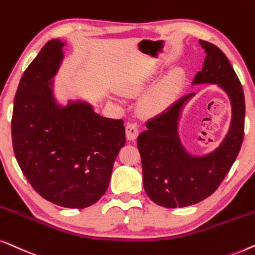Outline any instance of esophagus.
I'll use <instances>...</instances> for the list:
<instances>
[{
  "label": "esophagus",
  "instance_id": "obj_1",
  "mask_svg": "<svg viewBox=\"0 0 255 255\" xmlns=\"http://www.w3.org/2000/svg\"><path fill=\"white\" fill-rule=\"evenodd\" d=\"M138 135V127L135 123H128L126 125V136L128 139L134 141Z\"/></svg>",
  "mask_w": 255,
  "mask_h": 255
}]
</instances>
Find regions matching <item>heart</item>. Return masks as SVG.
<instances>
[{
	"label": "heart",
	"instance_id": "1",
	"mask_svg": "<svg viewBox=\"0 0 255 255\" xmlns=\"http://www.w3.org/2000/svg\"><path fill=\"white\" fill-rule=\"evenodd\" d=\"M150 76H151V74L150 73H143V74L136 75V76H134L128 81L127 88L130 91L137 90V89L141 87L145 81H148V78ZM180 78H181L180 74L178 73L171 74L167 78H165V81L162 82V84H160L159 87L153 91L152 95L149 97L148 102H146L150 109H157V107L163 106L165 103L168 102V99L171 98L172 93H173L175 87H177L179 81H180Z\"/></svg>",
	"mask_w": 255,
	"mask_h": 255
}]
</instances>
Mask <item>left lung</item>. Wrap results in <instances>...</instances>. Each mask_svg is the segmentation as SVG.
<instances>
[{"instance_id":"left-lung-1","label":"left lung","mask_w":255,"mask_h":255,"mask_svg":"<svg viewBox=\"0 0 255 255\" xmlns=\"http://www.w3.org/2000/svg\"><path fill=\"white\" fill-rule=\"evenodd\" d=\"M206 52L202 70L194 84L214 83L224 89L232 104V124L220 148L203 157L189 156L177 134L178 118L189 93L158 116L146 121L137 137L143 186L150 199L165 208L192 206L207 199L220 187L238 156L245 128V97L230 61L217 46L199 40Z\"/></svg>"}]
</instances>
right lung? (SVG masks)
Here are the masks:
<instances>
[{
  "label": "right lung",
  "mask_w": 255,
  "mask_h": 255,
  "mask_svg": "<svg viewBox=\"0 0 255 255\" xmlns=\"http://www.w3.org/2000/svg\"><path fill=\"white\" fill-rule=\"evenodd\" d=\"M63 44L48 41L24 71L13 103L12 146L21 172L39 195L83 209L109 187L114 160L126 144L123 120L107 119L89 104L55 105L48 82Z\"/></svg>",
  "instance_id": "1"
}]
</instances>
